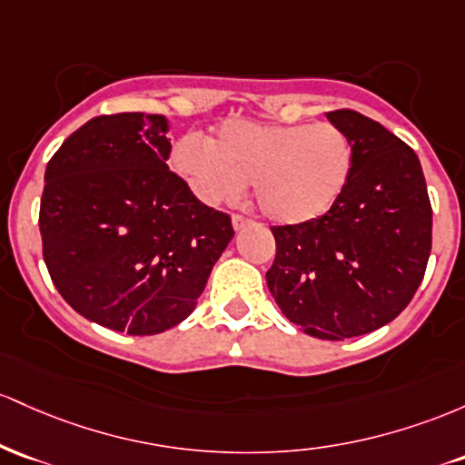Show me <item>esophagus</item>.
Returning <instances> with one entry per match:
<instances>
[{
    "label": "esophagus",
    "mask_w": 465,
    "mask_h": 465,
    "mask_svg": "<svg viewBox=\"0 0 465 465\" xmlns=\"http://www.w3.org/2000/svg\"><path fill=\"white\" fill-rule=\"evenodd\" d=\"M250 223H252V219H248L243 215H232V228H234V231H242V228L250 226Z\"/></svg>",
    "instance_id": "obj_1"
}]
</instances>
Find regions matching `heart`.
I'll return each mask as SVG.
<instances>
[{"label":"heart","mask_w":465,"mask_h":465,"mask_svg":"<svg viewBox=\"0 0 465 465\" xmlns=\"http://www.w3.org/2000/svg\"><path fill=\"white\" fill-rule=\"evenodd\" d=\"M173 166L208 204L234 200L252 180L254 200L279 223H305L325 215L347 189L353 144L333 123H254L226 120L211 144L184 135Z\"/></svg>","instance_id":"b5f03b06"}]
</instances>
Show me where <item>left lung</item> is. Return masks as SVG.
<instances>
[{
	"mask_svg": "<svg viewBox=\"0 0 465 465\" xmlns=\"http://www.w3.org/2000/svg\"><path fill=\"white\" fill-rule=\"evenodd\" d=\"M353 144L345 193L325 215L272 226L270 294L294 325L342 341L387 325L424 279L432 208L415 151L375 120L327 112Z\"/></svg>",
	"mask_w": 465,
	"mask_h": 465,
	"instance_id": "left-lung-1",
	"label": "left lung"
}]
</instances>
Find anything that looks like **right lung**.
<instances>
[{
	"instance_id": "right-lung-1",
	"label": "right lung",
	"mask_w": 465,
	"mask_h": 465,
	"mask_svg": "<svg viewBox=\"0 0 465 465\" xmlns=\"http://www.w3.org/2000/svg\"><path fill=\"white\" fill-rule=\"evenodd\" d=\"M169 129L158 114L96 116L45 169L39 231L52 283L87 321L132 336L184 321L234 234L228 213L169 171Z\"/></svg>"
}]
</instances>
